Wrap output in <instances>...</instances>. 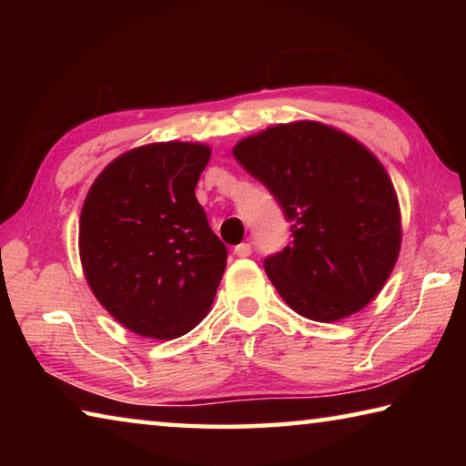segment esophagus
I'll return each instance as SVG.
<instances>
[{
  "label": "esophagus",
  "mask_w": 466,
  "mask_h": 466,
  "mask_svg": "<svg viewBox=\"0 0 466 466\" xmlns=\"http://www.w3.org/2000/svg\"><path fill=\"white\" fill-rule=\"evenodd\" d=\"M234 252H236V255H238V257H250L252 247H250L248 242H242V244H238V247L234 248Z\"/></svg>",
  "instance_id": "34e87169"
}]
</instances>
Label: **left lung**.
Listing matches in <instances>:
<instances>
[{
	"label": "left lung",
	"instance_id": "left-lung-1",
	"mask_svg": "<svg viewBox=\"0 0 466 466\" xmlns=\"http://www.w3.org/2000/svg\"><path fill=\"white\" fill-rule=\"evenodd\" d=\"M291 226L289 247L265 258L291 310L319 322L360 312L400 250V209L389 175L360 141L317 121L267 127L234 146Z\"/></svg>",
	"mask_w": 466,
	"mask_h": 466
}]
</instances>
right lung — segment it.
<instances>
[{
  "mask_svg": "<svg viewBox=\"0 0 466 466\" xmlns=\"http://www.w3.org/2000/svg\"><path fill=\"white\" fill-rule=\"evenodd\" d=\"M209 146L160 141L115 157L80 216L86 281L110 317L149 339H177L208 317L228 250L195 187Z\"/></svg>",
  "mask_w": 466,
  "mask_h": 466,
  "instance_id": "obj_1",
  "label": "right lung"
}]
</instances>
